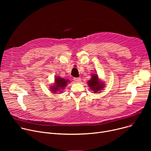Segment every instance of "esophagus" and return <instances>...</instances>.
<instances>
[{
	"instance_id": "1",
	"label": "esophagus",
	"mask_w": 151,
	"mask_h": 151,
	"mask_svg": "<svg viewBox=\"0 0 151 151\" xmlns=\"http://www.w3.org/2000/svg\"><path fill=\"white\" fill-rule=\"evenodd\" d=\"M74 80L76 83H80L81 80V79L80 78H74Z\"/></svg>"
}]
</instances>
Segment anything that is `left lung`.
Segmentation results:
<instances>
[{"label": "left lung", "mask_w": 151, "mask_h": 151, "mask_svg": "<svg viewBox=\"0 0 151 151\" xmlns=\"http://www.w3.org/2000/svg\"><path fill=\"white\" fill-rule=\"evenodd\" d=\"M88 84L91 89L95 93L100 92L104 88V83L100 81L97 74H92V78L88 81Z\"/></svg>", "instance_id": "1"}]
</instances>
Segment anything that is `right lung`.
Instances as JSON below:
<instances>
[{"mask_svg":"<svg viewBox=\"0 0 151 151\" xmlns=\"http://www.w3.org/2000/svg\"><path fill=\"white\" fill-rule=\"evenodd\" d=\"M68 83H70V81L66 80V79L60 78L59 76L55 77V83L54 85H52V86L50 88L51 91L52 92V93H56L58 92V91L63 90Z\"/></svg>","mask_w":151,"mask_h":151,"instance_id":"1","label":"right lung"}]
</instances>
